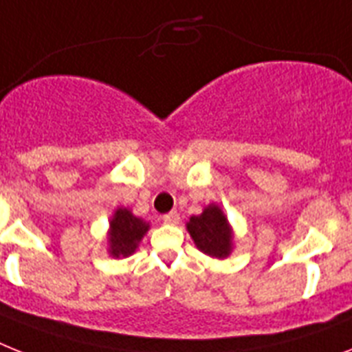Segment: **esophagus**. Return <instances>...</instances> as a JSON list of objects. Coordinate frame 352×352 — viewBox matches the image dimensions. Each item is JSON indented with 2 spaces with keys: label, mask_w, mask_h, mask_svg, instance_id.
Masks as SVG:
<instances>
[{
  "label": "esophagus",
  "mask_w": 352,
  "mask_h": 352,
  "mask_svg": "<svg viewBox=\"0 0 352 352\" xmlns=\"http://www.w3.org/2000/svg\"><path fill=\"white\" fill-rule=\"evenodd\" d=\"M164 223H167V225H178V223H179V214L176 210L169 212V214H165V216H164Z\"/></svg>",
  "instance_id": "34e87169"
}]
</instances>
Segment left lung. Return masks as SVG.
Wrapping results in <instances>:
<instances>
[{"instance_id":"8db88e82","label":"left lung","mask_w":352,"mask_h":352,"mask_svg":"<svg viewBox=\"0 0 352 352\" xmlns=\"http://www.w3.org/2000/svg\"><path fill=\"white\" fill-rule=\"evenodd\" d=\"M187 230L192 237L194 245L201 250L203 254L225 259L232 252L234 234L228 225V219L223 214L221 207L210 203L199 216H192L187 223Z\"/></svg>"}]
</instances>
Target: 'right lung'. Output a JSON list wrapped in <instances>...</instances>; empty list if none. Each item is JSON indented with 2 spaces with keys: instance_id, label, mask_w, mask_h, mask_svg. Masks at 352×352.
Listing matches in <instances>:
<instances>
[{
  "instance_id": "right-lung-1",
  "label": "right lung",
  "mask_w": 352,
  "mask_h": 352,
  "mask_svg": "<svg viewBox=\"0 0 352 352\" xmlns=\"http://www.w3.org/2000/svg\"><path fill=\"white\" fill-rule=\"evenodd\" d=\"M149 230V223L136 217L127 208H117L109 221L107 243H109V255L113 257H129L138 248V243Z\"/></svg>"
}]
</instances>
